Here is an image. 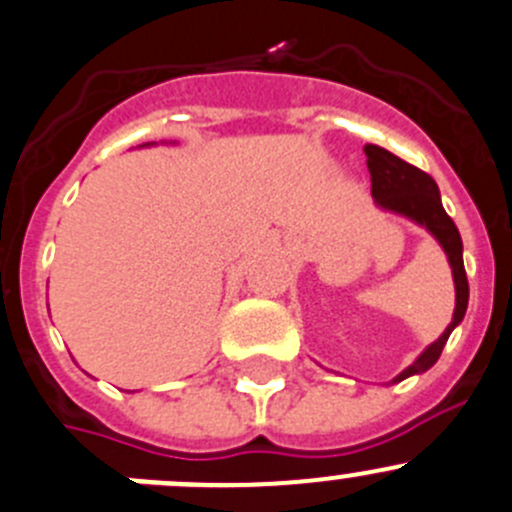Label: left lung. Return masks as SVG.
<instances>
[{
  "instance_id": "1",
  "label": "left lung",
  "mask_w": 512,
  "mask_h": 512,
  "mask_svg": "<svg viewBox=\"0 0 512 512\" xmlns=\"http://www.w3.org/2000/svg\"><path fill=\"white\" fill-rule=\"evenodd\" d=\"M365 157H367V170H370V182H372L370 192H372V200L377 202V207L398 212V215L408 217V220L418 222L420 227H425V230H428L430 235L443 245L450 267H453V280H455L453 322L445 327V332L433 342V345L425 347V352L413 362V365L405 367V370L393 380V382H400L405 380V377L420 375V372L430 370V367L438 362L450 332L463 322L465 310H468V297H470L468 275H465V265H463V240H460V232L458 227H455V222L450 220L448 212H445L443 202H440L438 185H435V180L428 175V172L408 165L405 160L395 157L393 152L382 150V147L377 145H365Z\"/></svg>"
}]
</instances>
